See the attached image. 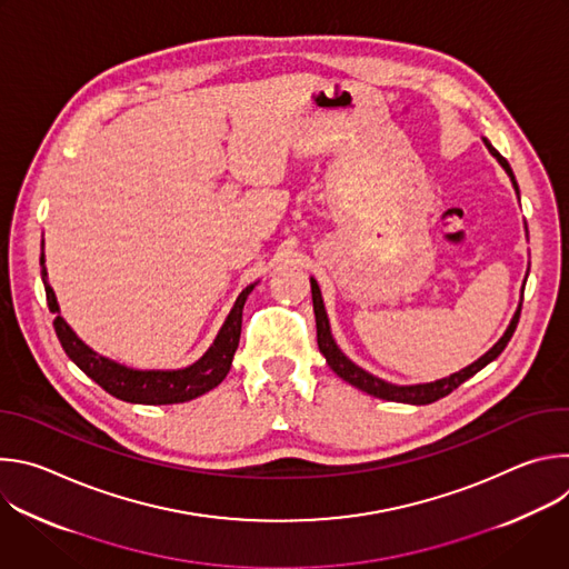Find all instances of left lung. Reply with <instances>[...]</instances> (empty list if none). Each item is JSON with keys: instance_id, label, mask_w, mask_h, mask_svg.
Masks as SVG:
<instances>
[{"instance_id": "left-lung-1", "label": "left lung", "mask_w": 569, "mask_h": 569, "mask_svg": "<svg viewBox=\"0 0 569 569\" xmlns=\"http://www.w3.org/2000/svg\"><path fill=\"white\" fill-rule=\"evenodd\" d=\"M483 146L489 148V152L498 159V164L507 171L511 184H513V191L520 200V189H518V182H516V176L509 167V161L491 146L489 139H481ZM525 229H527V222H525ZM310 290H312V310H315V321H317V347L321 351V356L327 358V365L349 385H353L356 389L360 391H367L369 396H376V398H382V400H396V402H410V405H428V402H435L443 396H448L452 389H457L461 382H466L468 378H472L477 371H481L486 365L493 362L502 351L505 347L509 345L516 327H518V319H520V308H522V297H520V306L518 310L513 312L509 327L505 331V336L486 351L481 358H477L472 365L446 376V378H439V380H432V382H417V385H393V382H387L373 373H369L367 369L358 367L353 360H349L342 349L338 347V342L333 340V333H331V321H329V315H327V308H323V299H321V290L317 286V281L310 277Z\"/></svg>"}]
</instances>
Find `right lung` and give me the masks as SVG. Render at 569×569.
<instances>
[{
  "mask_svg": "<svg viewBox=\"0 0 569 569\" xmlns=\"http://www.w3.org/2000/svg\"><path fill=\"white\" fill-rule=\"evenodd\" d=\"M44 246V240H42ZM40 268H42V283L47 292L49 310L56 315L53 329L56 336L69 356V360L88 373L97 385H101L108 393H112L119 400L126 402H139V405H173V402H187L193 400L213 387H218L224 376L229 373L233 353L238 349L240 340V323H242V306H246L250 292L259 283H250L242 288V292L236 297L227 319L213 340V345L191 365L180 369H134L126 367L112 358H106L97 353L92 347H88L80 340L69 323L60 315V306L56 299L53 288L49 286L47 268H44V252L40 254Z\"/></svg>",
  "mask_w": 569,
  "mask_h": 569,
  "instance_id": "right-lung-1",
  "label": "right lung"
}]
</instances>
